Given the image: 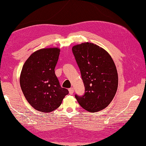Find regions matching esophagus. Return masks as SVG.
I'll use <instances>...</instances> for the list:
<instances>
[{
  "instance_id": "1",
  "label": "esophagus",
  "mask_w": 146,
  "mask_h": 146,
  "mask_svg": "<svg viewBox=\"0 0 146 146\" xmlns=\"http://www.w3.org/2000/svg\"><path fill=\"white\" fill-rule=\"evenodd\" d=\"M68 92H69L70 95H72L74 93V88H70L68 89Z\"/></svg>"
}]
</instances>
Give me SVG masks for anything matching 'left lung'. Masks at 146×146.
Here are the masks:
<instances>
[{"instance_id": "1", "label": "left lung", "mask_w": 146, "mask_h": 146, "mask_svg": "<svg viewBox=\"0 0 146 146\" xmlns=\"http://www.w3.org/2000/svg\"><path fill=\"white\" fill-rule=\"evenodd\" d=\"M72 50L85 88L83 95H75L78 103L90 112L105 109L114 98L118 86L113 60L105 49L93 43L74 46Z\"/></svg>"}]
</instances>
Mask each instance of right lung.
Instances as JSON below:
<instances>
[{
    "label": "right lung",
    "mask_w": 146,
    "mask_h": 146,
    "mask_svg": "<svg viewBox=\"0 0 146 146\" xmlns=\"http://www.w3.org/2000/svg\"><path fill=\"white\" fill-rule=\"evenodd\" d=\"M58 48L34 52L22 68L20 86L28 102L37 111H53L61 105L68 91L60 86L54 72L60 54Z\"/></svg>",
    "instance_id": "obj_1"
}]
</instances>
